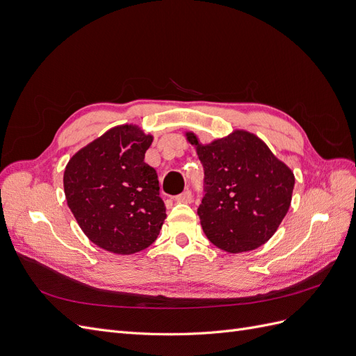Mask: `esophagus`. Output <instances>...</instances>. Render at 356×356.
Instances as JSON below:
<instances>
[{
    "instance_id": "esophagus-1",
    "label": "esophagus",
    "mask_w": 356,
    "mask_h": 356,
    "mask_svg": "<svg viewBox=\"0 0 356 356\" xmlns=\"http://www.w3.org/2000/svg\"><path fill=\"white\" fill-rule=\"evenodd\" d=\"M175 200H177V202H179V203H190V202L193 200V195H191V191H190V190L182 191L181 195H178V196L175 197Z\"/></svg>"
}]
</instances>
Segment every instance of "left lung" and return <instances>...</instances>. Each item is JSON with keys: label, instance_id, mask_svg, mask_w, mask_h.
Instances as JSON below:
<instances>
[{"label": "left lung", "instance_id": "8db88e82", "mask_svg": "<svg viewBox=\"0 0 356 356\" xmlns=\"http://www.w3.org/2000/svg\"><path fill=\"white\" fill-rule=\"evenodd\" d=\"M204 170L197 215L208 239L221 250L252 251L272 238L286 215L294 174L260 138L246 131L203 145L187 132Z\"/></svg>", "mask_w": 356, "mask_h": 356}]
</instances>
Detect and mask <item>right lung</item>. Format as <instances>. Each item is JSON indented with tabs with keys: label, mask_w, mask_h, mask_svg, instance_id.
<instances>
[{
	"label": "right lung",
	"mask_w": 356,
	"mask_h": 356,
	"mask_svg": "<svg viewBox=\"0 0 356 356\" xmlns=\"http://www.w3.org/2000/svg\"><path fill=\"white\" fill-rule=\"evenodd\" d=\"M152 143L138 126H115L75 153L63 172L71 212L105 251L135 254L160 233L166 207L156 170L144 161Z\"/></svg>",
	"instance_id": "add662e5"
}]
</instances>
